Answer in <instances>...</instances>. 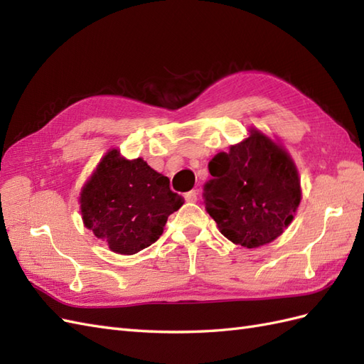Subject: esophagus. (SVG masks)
I'll list each match as a JSON object with an SVG mask.
<instances>
[{
	"mask_svg": "<svg viewBox=\"0 0 364 364\" xmlns=\"http://www.w3.org/2000/svg\"><path fill=\"white\" fill-rule=\"evenodd\" d=\"M197 191H189V192H186L184 193V200L188 201V203H195L197 201Z\"/></svg>",
	"mask_w": 364,
	"mask_h": 364,
	"instance_id": "34e87169",
	"label": "esophagus"
}]
</instances>
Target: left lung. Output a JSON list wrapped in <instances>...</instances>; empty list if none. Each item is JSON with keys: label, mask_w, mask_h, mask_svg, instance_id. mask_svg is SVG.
Returning a JSON list of instances; mask_svg holds the SVG:
<instances>
[{"label": "left lung", "mask_w": 364, "mask_h": 364, "mask_svg": "<svg viewBox=\"0 0 364 364\" xmlns=\"http://www.w3.org/2000/svg\"><path fill=\"white\" fill-rule=\"evenodd\" d=\"M208 167L212 178L203 198L223 235L252 249L283 234L301 198L296 169L283 149L252 129Z\"/></svg>", "instance_id": "1"}]
</instances>
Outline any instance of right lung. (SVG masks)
Wrapping results in <instances>:
<instances>
[{
  "mask_svg": "<svg viewBox=\"0 0 364 364\" xmlns=\"http://www.w3.org/2000/svg\"><path fill=\"white\" fill-rule=\"evenodd\" d=\"M82 221L117 254L134 255L160 238L167 217L183 206L169 178L141 158L110 151L81 192Z\"/></svg>",
  "mask_w": 364,
  "mask_h": 364,
  "instance_id": "obj_1",
  "label": "right lung"
}]
</instances>
